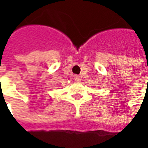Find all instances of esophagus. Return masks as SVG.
Wrapping results in <instances>:
<instances>
[{
    "instance_id": "1",
    "label": "esophagus",
    "mask_w": 148,
    "mask_h": 148,
    "mask_svg": "<svg viewBox=\"0 0 148 148\" xmlns=\"http://www.w3.org/2000/svg\"><path fill=\"white\" fill-rule=\"evenodd\" d=\"M80 80H81V79H80V77H79V76H77V75H75V76H74V81H75V82H80Z\"/></svg>"
}]
</instances>
